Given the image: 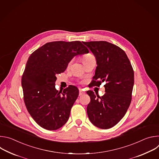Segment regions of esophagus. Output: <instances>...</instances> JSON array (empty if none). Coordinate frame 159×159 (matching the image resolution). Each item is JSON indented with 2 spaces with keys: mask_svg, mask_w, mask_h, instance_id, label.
Returning a JSON list of instances; mask_svg holds the SVG:
<instances>
[{
  "mask_svg": "<svg viewBox=\"0 0 159 159\" xmlns=\"http://www.w3.org/2000/svg\"><path fill=\"white\" fill-rule=\"evenodd\" d=\"M84 94H85V93L83 91V90H79V96H81L84 95Z\"/></svg>",
  "mask_w": 159,
  "mask_h": 159,
  "instance_id": "esophagus-1",
  "label": "esophagus"
}]
</instances>
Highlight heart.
<instances>
[{"instance_id": "1", "label": "heart", "mask_w": 159, "mask_h": 159, "mask_svg": "<svg viewBox=\"0 0 159 159\" xmlns=\"http://www.w3.org/2000/svg\"><path fill=\"white\" fill-rule=\"evenodd\" d=\"M93 57H94V56L93 55H91V54H87V55H85L84 56L82 57V61L84 62L85 60H88V59H89L90 58H93Z\"/></svg>"}]
</instances>
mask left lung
<instances>
[{"label":"left lung","instance_id":"left-lung-1","mask_svg":"<svg viewBox=\"0 0 159 159\" xmlns=\"http://www.w3.org/2000/svg\"><path fill=\"white\" fill-rule=\"evenodd\" d=\"M96 57L97 67L93 84L104 85L105 94L100 97L92 90L87 94L90 102L88 117L94 126L108 129L125 116L130 105L134 85V72L125 52L111 43L99 41L83 42Z\"/></svg>","mask_w":159,"mask_h":159}]
</instances>
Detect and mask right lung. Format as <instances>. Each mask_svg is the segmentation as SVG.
<instances>
[{"instance_id": "right-lung-1", "label": "right lung", "mask_w": 159, "mask_h": 159, "mask_svg": "<svg viewBox=\"0 0 159 159\" xmlns=\"http://www.w3.org/2000/svg\"><path fill=\"white\" fill-rule=\"evenodd\" d=\"M88 53L79 41H59L44 44L29 57L21 85L28 111L41 127L56 130L69 120L79 89L69 85L58 91L56 75L63 72L75 56Z\"/></svg>"}]
</instances>
